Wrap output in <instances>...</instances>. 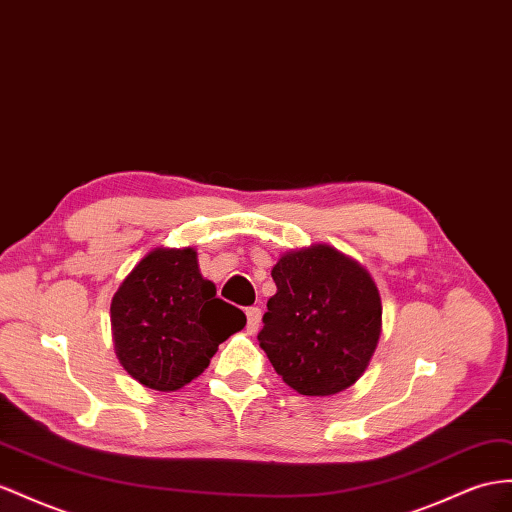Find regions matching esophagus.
I'll return each mask as SVG.
<instances>
[{"label": "esophagus", "instance_id": "34e87169", "mask_svg": "<svg viewBox=\"0 0 512 512\" xmlns=\"http://www.w3.org/2000/svg\"><path fill=\"white\" fill-rule=\"evenodd\" d=\"M246 318H248V324H246L248 333H257L259 326H261V309L259 307H248Z\"/></svg>", "mask_w": 512, "mask_h": 512}]
</instances>
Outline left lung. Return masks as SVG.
Segmentation results:
<instances>
[{
	"mask_svg": "<svg viewBox=\"0 0 512 512\" xmlns=\"http://www.w3.org/2000/svg\"><path fill=\"white\" fill-rule=\"evenodd\" d=\"M259 346L272 368L303 396L355 385L381 337V296L357 261L331 246L283 255L272 268Z\"/></svg>",
	"mask_w": 512,
	"mask_h": 512,
	"instance_id": "1",
	"label": "left lung"
}]
</instances>
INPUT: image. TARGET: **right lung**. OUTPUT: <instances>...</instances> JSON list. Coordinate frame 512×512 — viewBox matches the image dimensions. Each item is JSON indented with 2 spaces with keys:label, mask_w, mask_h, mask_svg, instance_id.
<instances>
[{
  "label": "right lung",
  "mask_w": 512,
  "mask_h": 512,
  "mask_svg": "<svg viewBox=\"0 0 512 512\" xmlns=\"http://www.w3.org/2000/svg\"><path fill=\"white\" fill-rule=\"evenodd\" d=\"M116 357L138 383L175 391L205 372L246 316L201 277L194 248H155L112 298Z\"/></svg>",
  "instance_id": "1"
}]
</instances>
